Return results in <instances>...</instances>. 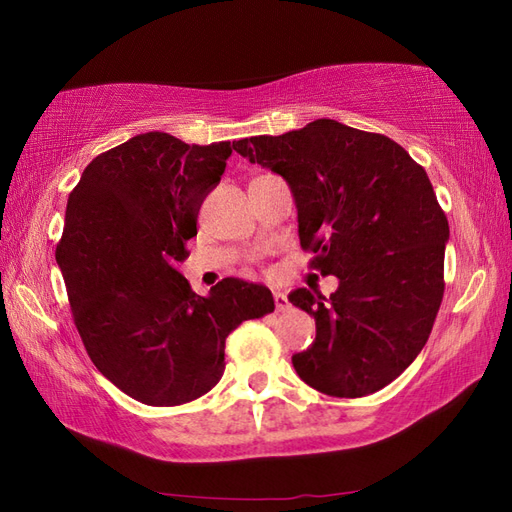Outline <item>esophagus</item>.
<instances>
[{"instance_id": "34e87169", "label": "esophagus", "mask_w": 512, "mask_h": 512, "mask_svg": "<svg viewBox=\"0 0 512 512\" xmlns=\"http://www.w3.org/2000/svg\"><path fill=\"white\" fill-rule=\"evenodd\" d=\"M275 308L279 310V312H284V310H288V297H286V292H281V290H275Z\"/></svg>"}]
</instances>
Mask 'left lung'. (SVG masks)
<instances>
[{"instance_id":"left-lung-1","label":"left lung","mask_w":512,"mask_h":512,"mask_svg":"<svg viewBox=\"0 0 512 512\" xmlns=\"http://www.w3.org/2000/svg\"><path fill=\"white\" fill-rule=\"evenodd\" d=\"M242 156L288 182L301 246L339 277L328 299L288 295L317 323L292 356L299 378L336 398L383 389L427 343L444 292L449 222L427 171L391 138L332 118L246 138Z\"/></svg>"}]
</instances>
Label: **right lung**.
Returning <instances> with one entry per match:
<instances>
[{
	"mask_svg": "<svg viewBox=\"0 0 512 512\" xmlns=\"http://www.w3.org/2000/svg\"><path fill=\"white\" fill-rule=\"evenodd\" d=\"M246 138L187 145L165 132L96 156L68 198L57 264L96 369L138 402L173 407L224 374L226 336L275 310L262 284L226 277L195 295L178 264L198 211Z\"/></svg>",
	"mask_w": 512,
	"mask_h": 512,
	"instance_id": "1",
	"label": "right lung"
}]
</instances>
